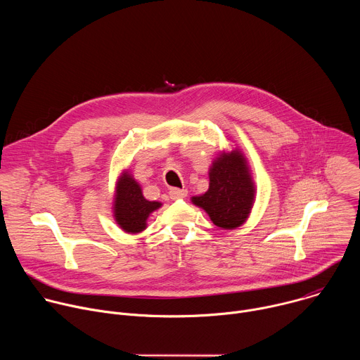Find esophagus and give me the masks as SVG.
I'll return each mask as SVG.
<instances>
[{
    "label": "esophagus",
    "mask_w": 360,
    "mask_h": 360,
    "mask_svg": "<svg viewBox=\"0 0 360 360\" xmlns=\"http://www.w3.org/2000/svg\"><path fill=\"white\" fill-rule=\"evenodd\" d=\"M186 195H188V191H186V189H179V188H171V189H169V196H171V199H174V200H176V199H184V198H186Z\"/></svg>",
    "instance_id": "34e87169"
}]
</instances>
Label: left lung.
Masks as SVG:
<instances>
[{"instance_id":"left-lung-1","label":"left lung","mask_w":360,"mask_h":360,"mask_svg":"<svg viewBox=\"0 0 360 360\" xmlns=\"http://www.w3.org/2000/svg\"><path fill=\"white\" fill-rule=\"evenodd\" d=\"M253 184L238 150L219 157L210 172V189L192 202L208 212L212 222L224 229L240 226L252 208Z\"/></svg>"}]
</instances>
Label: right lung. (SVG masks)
I'll use <instances>...</instances> for the list:
<instances>
[{"mask_svg": "<svg viewBox=\"0 0 360 360\" xmlns=\"http://www.w3.org/2000/svg\"><path fill=\"white\" fill-rule=\"evenodd\" d=\"M160 207V202L143 198L139 185L129 175H124L120 179L115 196V219L125 232L136 233L143 231L149 214Z\"/></svg>", "mask_w": 360, "mask_h": 360, "instance_id": "add662e5", "label": "right lung"}]
</instances>
